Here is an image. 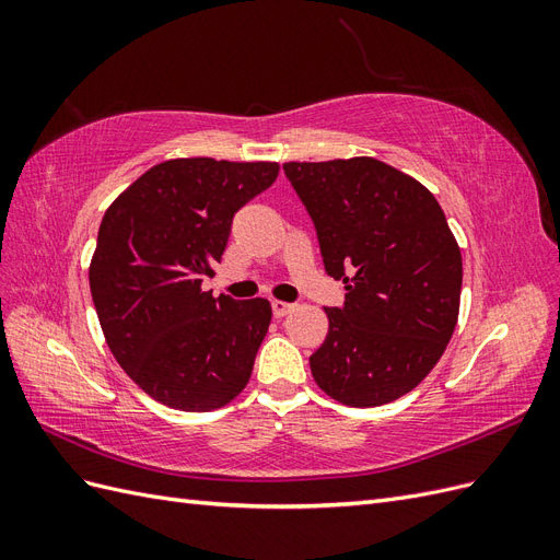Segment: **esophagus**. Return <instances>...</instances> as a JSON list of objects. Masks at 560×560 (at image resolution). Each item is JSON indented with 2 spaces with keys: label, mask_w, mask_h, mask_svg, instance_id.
<instances>
[{
  "label": "esophagus",
  "mask_w": 560,
  "mask_h": 560,
  "mask_svg": "<svg viewBox=\"0 0 560 560\" xmlns=\"http://www.w3.org/2000/svg\"><path fill=\"white\" fill-rule=\"evenodd\" d=\"M270 308H273L276 317H284L294 306H292V303H287V301H273V303H270Z\"/></svg>",
  "instance_id": "esophagus-1"
}]
</instances>
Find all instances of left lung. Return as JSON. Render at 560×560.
<instances>
[{"instance_id":"8db88e82","label":"left lung","mask_w":560,"mask_h":560,"mask_svg":"<svg viewBox=\"0 0 560 560\" xmlns=\"http://www.w3.org/2000/svg\"><path fill=\"white\" fill-rule=\"evenodd\" d=\"M343 308L311 354L315 383L346 406L395 401L425 378L460 311L463 257L436 198L383 161L284 163Z\"/></svg>"}]
</instances>
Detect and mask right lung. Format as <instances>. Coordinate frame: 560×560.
<instances>
[{
  "label": "right lung",
  "mask_w": 560,
  "mask_h": 560,
  "mask_svg": "<svg viewBox=\"0 0 560 560\" xmlns=\"http://www.w3.org/2000/svg\"><path fill=\"white\" fill-rule=\"evenodd\" d=\"M278 171L266 161H165L103 217L89 268L100 327L126 374L171 409H222L252 376L270 303L214 299L200 282L222 261L233 214Z\"/></svg>",
  "instance_id": "obj_1"
}]
</instances>
